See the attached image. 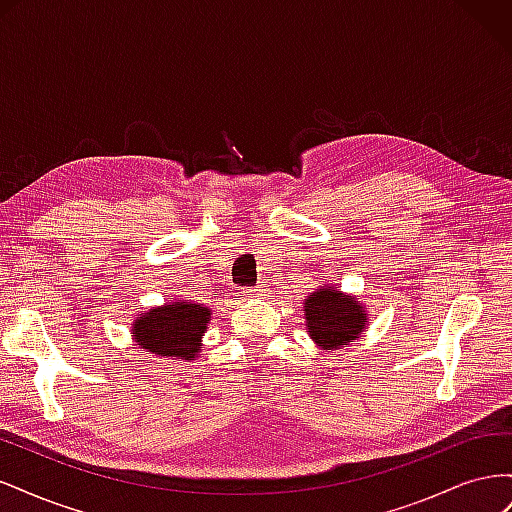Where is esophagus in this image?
Returning <instances> with one entry per match:
<instances>
[{
    "mask_svg": "<svg viewBox=\"0 0 512 512\" xmlns=\"http://www.w3.org/2000/svg\"><path fill=\"white\" fill-rule=\"evenodd\" d=\"M245 292H247V294H256V297H258V294L265 292V284H262V286H254V288H245Z\"/></svg>",
    "mask_w": 512,
    "mask_h": 512,
    "instance_id": "1",
    "label": "esophagus"
}]
</instances>
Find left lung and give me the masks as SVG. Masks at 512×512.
Masks as SVG:
<instances>
[{"mask_svg": "<svg viewBox=\"0 0 512 512\" xmlns=\"http://www.w3.org/2000/svg\"><path fill=\"white\" fill-rule=\"evenodd\" d=\"M309 335L324 350L346 346L365 329V314L359 301L344 297L339 290L320 288L305 299Z\"/></svg>", "mask_w": 512, "mask_h": 512, "instance_id": "obj_1", "label": "left lung"}]
</instances>
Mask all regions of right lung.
Segmentation results:
<instances>
[{"mask_svg": "<svg viewBox=\"0 0 512 512\" xmlns=\"http://www.w3.org/2000/svg\"><path fill=\"white\" fill-rule=\"evenodd\" d=\"M209 309L198 303H173L151 309L134 324L138 346L158 356H183L194 361L209 320Z\"/></svg>", "mask_w": 512, "mask_h": 512, "instance_id": "add662e5", "label": "right lung"}]
</instances>
